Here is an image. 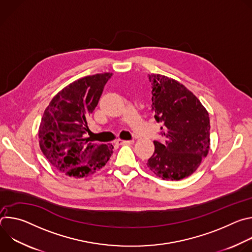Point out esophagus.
Wrapping results in <instances>:
<instances>
[{
    "label": "esophagus",
    "mask_w": 252,
    "mask_h": 252,
    "mask_svg": "<svg viewBox=\"0 0 252 252\" xmlns=\"http://www.w3.org/2000/svg\"><path fill=\"white\" fill-rule=\"evenodd\" d=\"M134 140L131 139V140H123V139H119L117 141L118 145H131V143H133Z\"/></svg>",
    "instance_id": "34e87169"
}]
</instances>
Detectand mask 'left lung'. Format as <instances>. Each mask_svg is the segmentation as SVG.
<instances>
[{"label": "left lung", "mask_w": 252, "mask_h": 252, "mask_svg": "<svg viewBox=\"0 0 252 252\" xmlns=\"http://www.w3.org/2000/svg\"><path fill=\"white\" fill-rule=\"evenodd\" d=\"M152 111L163 124L165 143L154 141L155 153L147 162L158 177L181 181L191 175L207 156L210 145L209 115L200 100L183 84L159 74L149 75Z\"/></svg>", "instance_id": "1"}]
</instances>
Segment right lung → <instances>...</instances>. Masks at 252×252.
Segmentation results:
<instances>
[{
	"label": "right lung",
	"mask_w": 252,
	"mask_h": 252,
	"mask_svg": "<svg viewBox=\"0 0 252 252\" xmlns=\"http://www.w3.org/2000/svg\"><path fill=\"white\" fill-rule=\"evenodd\" d=\"M112 73L77 80L60 91L50 101L39 126L40 148L49 162L67 176L94 174L109 161L113 145H95L84 134L103 87Z\"/></svg>",
	"instance_id": "1"
}]
</instances>
